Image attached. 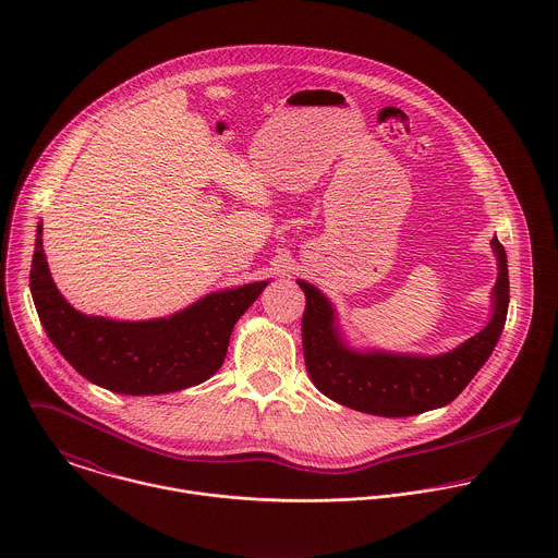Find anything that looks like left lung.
<instances>
[{"label": "left lung", "instance_id": "left-lung-1", "mask_svg": "<svg viewBox=\"0 0 558 558\" xmlns=\"http://www.w3.org/2000/svg\"><path fill=\"white\" fill-rule=\"evenodd\" d=\"M499 260L495 315L484 331L437 357L353 353L333 327V308L315 287L298 280L306 298L302 315L304 364L317 390L353 411L379 417H411L450 404L490 357L508 315L510 280L504 245L493 238Z\"/></svg>", "mask_w": 558, "mask_h": 558}]
</instances>
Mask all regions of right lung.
<instances>
[{"instance_id":"1","label":"right lung","mask_w":558,"mask_h":558,"mask_svg":"<svg viewBox=\"0 0 558 558\" xmlns=\"http://www.w3.org/2000/svg\"><path fill=\"white\" fill-rule=\"evenodd\" d=\"M267 282L205 295L190 308L149 323H117L74 311L57 291L37 227L31 291L39 320L74 371L123 395H161L196 386L225 362L233 325Z\"/></svg>"}]
</instances>
